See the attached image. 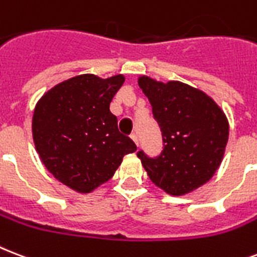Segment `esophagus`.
<instances>
[{"label":"esophagus","mask_w":257,"mask_h":257,"mask_svg":"<svg viewBox=\"0 0 257 257\" xmlns=\"http://www.w3.org/2000/svg\"><path fill=\"white\" fill-rule=\"evenodd\" d=\"M131 139L136 143V146H139V136H137L136 133H132V135H131Z\"/></svg>","instance_id":"esophagus-1"}]
</instances>
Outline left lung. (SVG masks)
I'll return each mask as SVG.
<instances>
[{
  "label": "left lung",
  "instance_id": "left-lung-1",
  "mask_svg": "<svg viewBox=\"0 0 257 257\" xmlns=\"http://www.w3.org/2000/svg\"><path fill=\"white\" fill-rule=\"evenodd\" d=\"M139 86L150 99L163 139L158 156L137 152L151 181L171 195L205 185L220 167L228 143L224 111L203 91L182 82L142 76Z\"/></svg>",
  "mask_w": 257,
  "mask_h": 257
}]
</instances>
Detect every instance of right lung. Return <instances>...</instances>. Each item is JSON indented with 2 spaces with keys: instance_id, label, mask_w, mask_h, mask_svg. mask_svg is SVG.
Returning a JSON list of instances; mask_svg holds the SVG:
<instances>
[{
  "instance_id": "add662e5",
  "label": "right lung",
  "mask_w": 257,
  "mask_h": 257,
  "mask_svg": "<svg viewBox=\"0 0 257 257\" xmlns=\"http://www.w3.org/2000/svg\"><path fill=\"white\" fill-rule=\"evenodd\" d=\"M125 78L78 75L47 91L32 120L35 147L43 164L70 189L90 193L114 175L126 154L137 150L118 131L110 102Z\"/></svg>"
}]
</instances>
